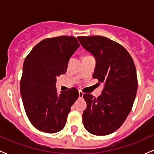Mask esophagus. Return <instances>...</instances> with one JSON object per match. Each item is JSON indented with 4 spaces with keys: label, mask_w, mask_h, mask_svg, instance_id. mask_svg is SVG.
I'll return each mask as SVG.
<instances>
[{
    "label": "esophagus",
    "mask_w": 154,
    "mask_h": 154,
    "mask_svg": "<svg viewBox=\"0 0 154 154\" xmlns=\"http://www.w3.org/2000/svg\"><path fill=\"white\" fill-rule=\"evenodd\" d=\"M83 94H84V93H83V91H79V97H80V98H83Z\"/></svg>",
    "instance_id": "1"
}]
</instances>
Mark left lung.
<instances>
[{"label": "left lung", "instance_id": "obj_1", "mask_svg": "<svg viewBox=\"0 0 154 154\" xmlns=\"http://www.w3.org/2000/svg\"><path fill=\"white\" fill-rule=\"evenodd\" d=\"M78 39L96 60L93 78L104 86L97 97L83 94L87 103L82 116L83 125L95 136L111 134L125 122L136 98L138 80L134 62L123 46L106 37L79 36Z\"/></svg>", "mask_w": 154, "mask_h": 154}]
</instances>
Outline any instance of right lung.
I'll use <instances>...</instances> for the list:
<instances>
[{
	"instance_id": "right-lung-1",
	"label": "right lung",
	"mask_w": 154,
	"mask_h": 154,
	"mask_svg": "<svg viewBox=\"0 0 154 154\" xmlns=\"http://www.w3.org/2000/svg\"><path fill=\"white\" fill-rule=\"evenodd\" d=\"M79 47L74 36L48 38L25 58L20 83L21 97L29 122L40 131L55 133L63 130L78 98L77 88L58 93L55 85L57 77L66 72L68 60Z\"/></svg>"
}]
</instances>
